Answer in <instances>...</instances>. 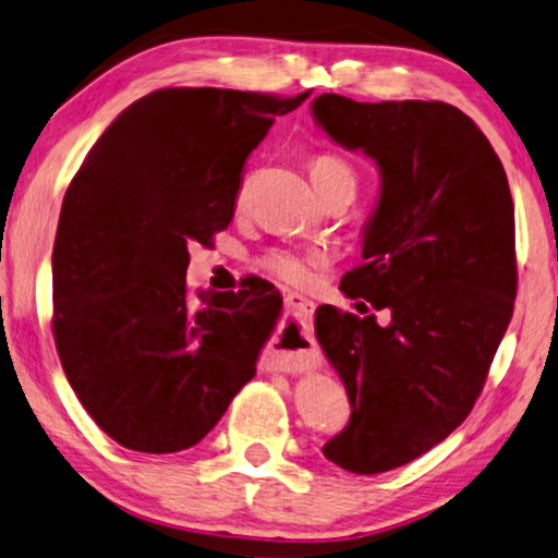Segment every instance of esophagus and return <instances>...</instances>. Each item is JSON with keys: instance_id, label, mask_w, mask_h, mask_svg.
I'll return each instance as SVG.
<instances>
[{"instance_id": "obj_1", "label": "esophagus", "mask_w": 558, "mask_h": 558, "mask_svg": "<svg viewBox=\"0 0 558 558\" xmlns=\"http://www.w3.org/2000/svg\"><path fill=\"white\" fill-rule=\"evenodd\" d=\"M286 307L290 313H293L300 323H303L305 327L313 323V315H315V303L313 300H307V298H303V295H298V293H293V295H288L286 298Z\"/></svg>"}]
</instances>
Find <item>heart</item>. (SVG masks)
Instances as JSON below:
<instances>
[{
	"instance_id": "b5f03b06",
	"label": "heart",
	"mask_w": 558,
	"mask_h": 558,
	"mask_svg": "<svg viewBox=\"0 0 558 558\" xmlns=\"http://www.w3.org/2000/svg\"><path fill=\"white\" fill-rule=\"evenodd\" d=\"M311 179L315 191L320 193V198L327 193L344 191L355 198L357 191V171L350 161H344L342 156L323 154L313 158L311 163ZM325 260L323 253H300L288 251V247H272L260 258V268L270 272L272 278H278L288 286H307L315 278V270L320 268Z\"/></svg>"
}]
</instances>
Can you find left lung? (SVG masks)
I'll use <instances>...</instances> for the list:
<instances>
[{"instance_id":"8db88e82","label":"left lung","mask_w":558,"mask_h":558,"mask_svg":"<svg viewBox=\"0 0 558 558\" xmlns=\"http://www.w3.org/2000/svg\"><path fill=\"white\" fill-rule=\"evenodd\" d=\"M313 119L379 168L362 265L340 290L390 317L317 307V342L352 407L323 454L390 472L452 435L482 392L514 313V203L489 138L452 104L323 94Z\"/></svg>"}]
</instances>
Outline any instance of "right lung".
<instances>
[{"mask_svg": "<svg viewBox=\"0 0 558 558\" xmlns=\"http://www.w3.org/2000/svg\"><path fill=\"white\" fill-rule=\"evenodd\" d=\"M307 96L158 88L111 121L69 183L51 253L54 342L78 402L121 447L198 445L255 377L280 293L253 280L191 305L189 247L228 228L245 158Z\"/></svg>", "mask_w": 558, "mask_h": 558, "instance_id": "add662e5", "label": "right lung"}]
</instances>
